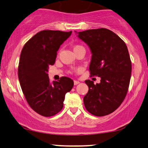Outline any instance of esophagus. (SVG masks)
<instances>
[{
  "label": "esophagus",
  "instance_id": "1",
  "mask_svg": "<svg viewBox=\"0 0 148 148\" xmlns=\"http://www.w3.org/2000/svg\"><path fill=\"white\" fill-rule=\"evenodd\" d=\"M79 81H76V80H75L74 81V85H75V86H76V85H77V84H79Z\"/></svg>",
  "mask_w": 148,
  "mask_h": 148
}]
</instances>
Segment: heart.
I'll return each instance as SVG.
<instances>
[{"label":"heart","mask_w":148,"mask_h":148,"mask_svg":"<svg viewBox=\"0 0 148 148\" xmlns=\"http://www.w3.org/2000/svg\"><path fill=\"white\" fill-rule=\"evenodd\" d=\"M81 47H82V46H79V45L75 46H74V48H73V50L77 49V48H81Z\"/></svg>","instance_id":"b5f03b06"}]
</instances>
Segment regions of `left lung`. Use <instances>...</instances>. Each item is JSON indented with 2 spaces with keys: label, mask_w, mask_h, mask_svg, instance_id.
I'll use <instances>...</instances> for the list:
<instances>
[{
  "label": "left lung",
  "mask_w": 148,
  "mask_h": 148,
  "mask_svg": "<svg viewBox=\"0 0 148 148\" xmlns=\"http://www.w3.org/2000/svg\"><path fill=\"white\" fill-rule=\"evenodd\" d=\"M75 32L90 48V74L101 78L96 85L92 81H85L89 90L84 98V106L95 116L110 114L124 100L130 82L131 62L126 44L105 28Z\"/></svg>",
  "instance_id": "1"
}]
</instances>
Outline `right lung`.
Wrapping results in <instances>:
<instances>
[{"mask_svg": "<svg viewBox=\"0 0 148 148\" xmlns=\"http://www.w3.org/2000/svg\"><path fill=\"white\" fill-rule=\"evenodd\" d=\"M71 34L72 31L43 30L22 49L18 67L20 86L30 107L42 116H51L59 112L65 94L73 87V81L69 77H62L58 82L51 83L48 74L60 46Z\"/></svg>", "mask_w": 148, "mask_h": 148, "instance_id": "right-lung-1", "label": "right lung"}]
</instances>
